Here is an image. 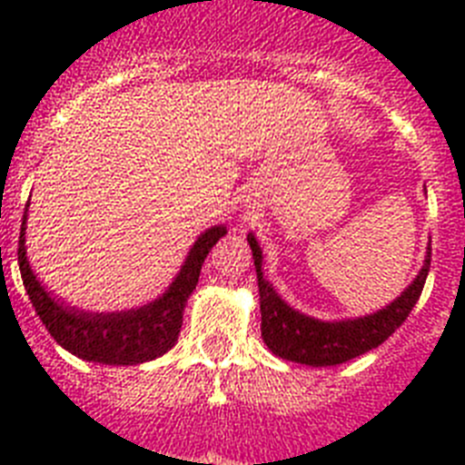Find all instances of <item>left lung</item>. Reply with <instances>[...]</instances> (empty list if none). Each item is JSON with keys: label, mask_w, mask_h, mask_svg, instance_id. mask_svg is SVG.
I'll list each match as a JSON object with an SVG mask.
<instances>
[{"label": "left lung", "mask_w": 465, "mask_h": 465, "mask_svg": "<svg viewBox=\"0 0 465 465\" xmlns=\"http://www.w3.org/2000/svg\"><path fill=\"white\" fill-rule=\"evenodd\" d=\"M249 246L253 252V265L258 274V293H261V335L265 340L272 354L282 356L295 363L314 365H340L344 361H351L356 356L380 347L389 335L396 332L408 319L412 307L417 305L419 295L424 291L426 277L430 268V246L426 253L424 268L417 274L408 291L391 305L380 310L377 314L363 316V319H351V322H319L312 316L300 314L293 307H289L274 293V289L262 279V252L256 237L249 235Z\"/></svg>", "instance_id": "1"}]
</instances>
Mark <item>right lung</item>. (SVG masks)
Instances as JSON below:
<instances>
[{
	"instance_id": "1",
	"label": "right lung",
	"mask_w": 465,
	"mask_h": 465,
	"mask_svg": "<svg viewBox=\"0 0 465 465\" xmlns=\"http://www.w3.org/2000/svg\"><path fill=\"white\" fill-rule=\"evenodd\" d=\"M25 219H27V209L20 225L18 265L32 307L60 347L79 359L104 365L146 363L174 347L182 331L183 307L188 295L195 289L204 258L212 252V246L225 235L223 225H213L204 235L197 237L179 277L172 282L167 293L153 300L151 305H143L142 310L116 312V314H85L57 302L36 282L25 256Z\"/></svg>"
}]
</instances>
